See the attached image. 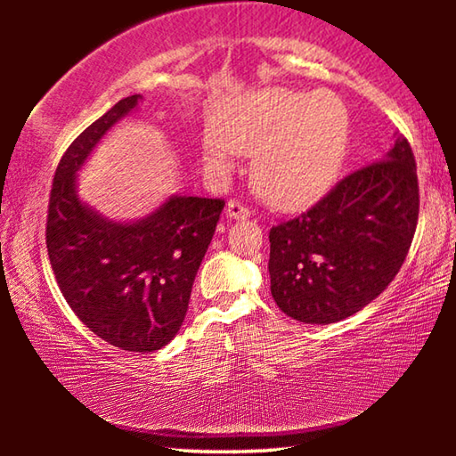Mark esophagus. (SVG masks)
Instances as JSON below:
<instances>
[{"label":"esophagus","mask_w":456,"mask_h":456,"mask_svg":"<svg viewBox=\"0 0 456 456\" xmlns=\"http://www.w3.org/2000/svg\"><path fill=\"white\" fill-rule=\"evenodd\" d=\"M227 217L229 219H249L251 209L243 203V200L231 199L227 203Z\"/></svg>","instance_id":"esophagus-1"}]
</instances>
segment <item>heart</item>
<instances>
[{
  "mask_svg": "<svg viewBox=\"0 0 456 456\" xmlns=\"http://www.w3.org/2000/svg\"><path fill=\"white\" fill-rule=\"evenodd\" d=\"M203 134V159L227 168L235 152L257 154L253 179L273 205L312 200L336 175L346 130L344 106L330 94L265 90L223 108Z\"/></svg>",
  "mask_w": 456,
  "mask_h": 456,
  "instance_id": "1",
  "label": "heart"
}]
</instances>
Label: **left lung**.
I'll return each instance as SVG.
<instances>
[{
  "label": "left lung",
  "mask_w": 456,
  "mask_h": 456,
  "mask_svg": "<svg viewBox=\"0 0 456 456\" xmlns=\"http://www.w3.org/2000/svg\"><path fill=\"white\" fill-rule=\"evenodd\" d=\"M419 209L416 160L398 136L384 160L346 175L310 209L269 231L275 304L304 323L360 312L403 267Z\"/></svg>",
  "instance_id": "left-lung-1"
}]
</instances>
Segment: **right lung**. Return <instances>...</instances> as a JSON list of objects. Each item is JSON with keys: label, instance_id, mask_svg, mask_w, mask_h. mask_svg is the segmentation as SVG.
<instances>
[{"label": "right lung", "instance_id": "obj_1", "mask_svg": "<svg viewBox=\"0 0 456 456\" xmlns=\"http://www.w3.org/2000/svg\"><path fill=\"white\" fill-rule=\"evenodd\" d=\"M122 98L74 138L52 181L45 245L58 288L84 326L126 352L160 350L181 330L225 200L171 197L138 223H112L76 195V171L128 114Z\"/></svg>", "mask_w": 456, "mask_h": 456}]
</instances>
